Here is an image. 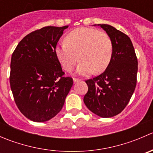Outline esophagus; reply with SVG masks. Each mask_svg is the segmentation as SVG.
<instances>
[{
    "mask_svg": "<svg viewBox=\"0 0 153 153\" xmlns=\"http://www.w3.org/2000/svg\"><path fill=\"white\" fill-rule=\"evenodd\" d=\"M73 81H74V83H78V82H79V81H81V79H79V78H73Z\"/></svg>",
    "mask_w": 153,
    "mask_h": 153,
    "instance_id": "1",
    "label": "esophagus"
}]
</instances>
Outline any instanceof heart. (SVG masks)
<instances>
[{
    "label": "heart",
    "mask_w": 153,
    "mask_h": 153,
    "mask_svg": "<svg viewBox=\"0 0 153 153\" xmlns=\"http://www.w3.org/2000/svg\"><path fill=\"white\" fill-rule=\"evenodd\" d=\"M112 39L105 32L79 27L67 34L65 42L57 45L55 55L63 69L72 70L81 59L77 72L86 75L95 71L101 72L109 65L112 56Z\"/></svg>",
    "instance_id": "b5f03b06"
}]
</instances>
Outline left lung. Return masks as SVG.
Here are the masks:
<instances>
[{
    "label": "left lung",
    "instance_id": "8db88e82",
    "mask_svg": "<svg viewBox=\"0 0 153 153\" xmlns=\"http://www.w3.org/2000/svg\"><path fill=\"white\" fill-rule=\"evenodd\" d=\"M112 39V56L104 72L86 80L88 92L84 102L88 109L102 118L122 112L135 91L138 59L130 38L108 24H98Z\"/></svg>",
    "mask_w": 153,
    "mask_h": 153
}]
</instances>
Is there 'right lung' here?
I'll return each instance as SVG.
<instances>
[{
    "mask_svg": "<svg viewBox=\"0 0 153 153\" xmlns=\"http://www.w3.org/2000/svg\"><path fill=\"white\" fill-rule=\"evenodd\" d=\"M45 27L33 31L19 42L12 55L10 83L21 113L35 122H44L62 109L73 80L64 72L55 55L64 30Z\"/></svg>",
    "mask_w": 153,
    "mask_h": 153,
    "instance_id": "obj_1",
    "label": "right lung"
}]
</instances>
